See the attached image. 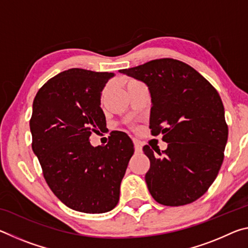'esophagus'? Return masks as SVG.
Wrapping results in <instances>:
<instances>
[{
    "mask_svg": "<svg viewBox=\"0 0 248 248\" xmlns=\"http://www.w3.org/2000/svg\"><path fill=\"white\" fill-rule=\"evenodd\" d=\"M133 144H134V150L136 152H142V144L139 140H133Z\"/></svg>",
    "mask_w": 248,
    "mask_h": 248,
    "instance_id": "34e87169",
    "label": "esophagus"
}]
</instances>
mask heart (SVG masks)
Here are the masks:
<instances>
[{
    "instance_id": "1",
    "label": "heart",
    "mask_w": 248,
    "mask_h": 248,
    "mask_svg": "<svg viewBox=\"0 0 248 248\" xmlns=\"http://www.w3.org/2000/svg\"><path fill=\"white\" fill-rule=\"evenodd\" d=\"M105 92H106V89H105V91H104V92H103V93H105Z\"/></svg>"
}]
</instances>
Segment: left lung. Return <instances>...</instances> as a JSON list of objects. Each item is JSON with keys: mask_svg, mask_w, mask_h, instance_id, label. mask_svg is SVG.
<instances>
[{"mask_svg": "<svg viewBox=\"0 0 248 248\" xmlns=\"http://www.w3.org/2000/svg\"><path fill=\"white\" fill-rule=\"evenodd\" d=\"M149 87L152 136L163 134L167 149L143 152L150 159L145 182L155 201L178 207L194 202L217 178L229 129L217 90L190 65L156 59L120 70Z\"/></svg>", "mask_w": 248, "mask_h": 248, "instance_id": "1", "label": "left lung"}]
</instances>
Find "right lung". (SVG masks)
I'll return each mask as SVG.
<instances>
[{
	"instance_id": "obj_1",
	"label": "right lung",
	"mask_w": 248,
	"mask_h": 248,
	"mask_svg": "<svg viewBox=\"0 0 248 248\" xmlns=\"http://www.w3.org/2000/svg\"><path fill=\"white\" fill-rule=\"evenodd\" d=\"M114 73L70 69L44 84L32 104L31 148L50 189L66 207L104 213L119 201L120 184L134 148L124 132L104 146L91 134L106 128L100 95Z\"/></svg>"
}]
</instances>
